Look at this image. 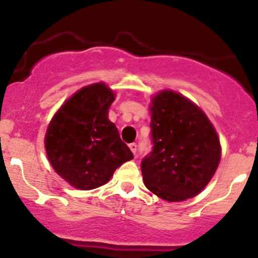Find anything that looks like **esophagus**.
<instances>
[{
  "label": "esophagus",
  "instance_id": "34e87169",
  "mask_svg": "<svg viewBox=\"0 0 258 258\" xmlns=\"http://www.w3.org/2000/svg\"><path fill=\"white\" fill-rule=\"evenodd\" d=\"M130 150H131L132 153H134V155L136 156V152H137V144H130Z\"/></svg>",
  "mask_w": 258,
  "mask_h": 258
}]
</instances>
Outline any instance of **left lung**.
I'll return each instance as SVG.
<instances>
[{
    "label": "left lung",
    "mask_w": 258,
    "mask_h": 258,
    "mask_svg": "<svg viewBox=\"0 0 258 258\" xmlns=\"http://www.w3.org/2000/svg\"><path fill=\"white\" fill-rule=\"evenodd\" d=\"M150 111L153 147L141 162L146 187L168 202L195 197L220 163L215 127L199 106L170 90L152 97Z\"/></svg>",
    "instance_id": "obj_1"
}]
</instances>
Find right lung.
Wrapping results in <instances>:
<instances>
[{
  "mask_svg": "<svg viewBox=\"0 0 258 258\" xmlns=\"http://www.w3.org/2000/svg\"><path fill=\"white\" fill-rule=\"evenodd\" d=\"M112 90L93 83L77 91L52 117L45 137L46 153L58 176L79 189L110 181L116 168L132 160L131 150L108 119Z\"/></svg>",
  "mask_w": 258,
  "mask_h": 258,
  "instance_id": "add662e5",
  "label": "right lung"
}]
</instances>
